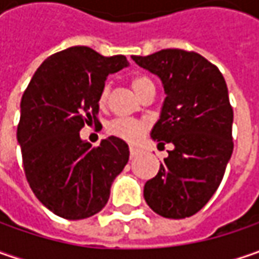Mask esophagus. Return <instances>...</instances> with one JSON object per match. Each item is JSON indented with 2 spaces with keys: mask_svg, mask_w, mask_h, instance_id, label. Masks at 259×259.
Returning a JSON list of instances; mask_svg holds the SVG:
<instances>
[{
  "mask_svg": "<svg viewBox=\"0 0 259 259\" xmlns=\"http://www.w3.org/2000/svg\"><path fill=\"white\" fill-rule=\"evenodd\" d=\"M137 155H138V150L134 148V147H130V157H131V158H135Z\"/></svg>",
  "mask_w": 259,
  "mask_h": 259,
  "instance_id": "1",
  "label": "esophagus"
}]
</instances>
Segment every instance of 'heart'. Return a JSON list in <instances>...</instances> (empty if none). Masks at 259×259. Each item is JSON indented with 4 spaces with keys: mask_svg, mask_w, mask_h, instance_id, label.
<instances>
[{
    "mask_svg": "<svg viewBox=\"0 0 259 259\" xmlns=\"http://www.w3.org/2000/svg\"><path fill=\"white\" fill-rule=\"evenodd\" d=\"M130 85L138 96H141L148 89H154V82L147 75H134L130 79ZM109 91H111L109 83H105L101 88L99 95H98V102L101 106H104L108 102ZM147 130H148V124L145 121L135 119V118H115L114 121H111L106 125L108 134L121 138L128 143H135L137 140H140Z\"/></svg>",
    "mask_w": 259,
    "mask_h": 259,
    "instance_id": "b5f03b06",
    "label": "heart"
}]
</instances>
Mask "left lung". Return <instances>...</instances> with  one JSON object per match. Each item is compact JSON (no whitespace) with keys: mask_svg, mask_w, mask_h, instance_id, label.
Returning a JSON list of instances; mask_svg holds the SVG:
<instances>
[{"mask_svg":"<svg viewBox=\"0 0 259 259\" xmlns=\"http://www.w3.org/2000/svg\"><path fill=\"white\" fill-rule=\"evenodd\" d=\"M157 75L167 96L151 137L173 151L144 186L147 204L163 218L184 219L210 200L234 151V109L221 70L203 56L165 49L133 56Z\"/></svg>","mask_w":259,"mask_h":259,"instance_id":"left-lung-1","label":"left lung"}]
</instances>
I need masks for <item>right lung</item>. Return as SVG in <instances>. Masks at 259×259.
<instances>
[{
	"label": "right lung",
	"instance_id": "obj_1",
	"mask_svg": "<svg viewBox=\"0 0 259 259\" xmlns=\"http://www.w3.org/2000/svg\"><path fill=\"white\" fill-rule=\"evenodd\" d=\"M125 66L122 55L69 47L46 59L23 94L17 140L25 179L60 218L77 221L101 212L128 163L130 150L121 138L108 137L92 147L79 134L85 124H99V91L109 73Z\"/></svg>",
	"mask_w": 259,
	"mask_h": 259
}]
</instances>
